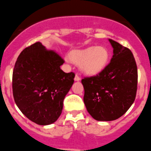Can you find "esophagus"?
Returning a JSON list of instances; mask_svg holds the SVG:
<instances>
[{
	"label": "esophagus",
	"instance_id": "34e87169",
	"mask_svg": "<svg viewBox=\"0 0 151 151\" xmlns=\"http://www.w3.org/2000/svg\"><path fill=\"white\" fill-rule=\"evenodd\" d=\"M74 81H81V77H79L77 74H76L75 77H74Z\"/></svg>",
	"mask_w": 151,
	"mask_h": 151
}]
</instances>
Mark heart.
<instances>
[{
	"label": "heart",
	"mask_w": 151,
	"mask_h": 151,
	"mask_svg": "<svg viewBox=\"0 0 151 151\" xmlns=\"http://www.w3.org/2000/svg\"><path fill=\"white\" fill-rule=\"evenodd\" d=\"M70 61L81 65L84 74L95 76L105 69L110 59L108 50L104 47L92 46L82 50H74L69 54Z\"/></svg>",
	"instance_id": "b5f03b06"
}]
</instances>
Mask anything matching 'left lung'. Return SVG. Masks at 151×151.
Wrapping results in <instances>:
<instances>
[{
    "instance_id": "obj_1",
    "label": "left lung",
    "mask_w": 151,
    "mask_h": 151,
    "mask_svg": "<svg viewBox=\"0 0 151 151\" xmlns=\"http://www.w3.org/2000/svg\"><path fill=\"white\" fill-rule=\"evenodd\" d=\"M113 49L111 62L102 72L82 79L83 101L98 121H111L123 116L135 99L138 69L129 49L108 39Z\"/></svg>"
}]
</instances>
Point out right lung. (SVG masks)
Wrapping results in <instances>:
<instances>
[{
	"label": "right lung",
	"mask_w": 151,
	"mask_h": 151,
	"mask_svg": "<svg viewBox=\"0 0 151 151\" xmlns=\"http://www.w3.org/2000/svg\"><path fill=\"white\" fill-rule=\"evenodd\" d=\"M62 57L37 42L22 51L13 72V94L23 114L34 123H55L75 74L65 73Z\"/></svg>",
	"instance_id": "right-lung-1"
}]
</instances>
